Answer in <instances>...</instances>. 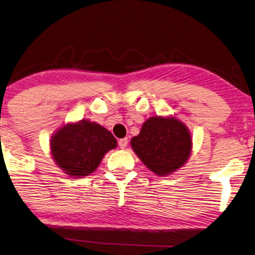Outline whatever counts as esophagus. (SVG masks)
<instances>
[{
	"instance_id": "esophagus-1",
	"label": "esophagus",
	"mask_w": 255,
	"mask_h": 255,
	"mask_svg": "<svg viewBox=\"0 0 255 255\" xmlns=\"http://www.w3.org/2000/svg\"><path fill=\"white\" fill-rule=\"evenodd\" d=\"M118 145L122 149H125L128 145V138H122V139L118 140Z\"/></svg>"
}]
</instances>
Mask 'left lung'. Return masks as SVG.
<instances>
[{
	"label": "left lung",
	"mask_w": 255,
	"mask_h": 255,
	"mask_svg": "<svg viewBox=\"0 0 255 255\" xmlns=\"http://www.w3.org/2000/svg\"><path fill=\"white\" fill-rule=\"evenodd\" d=\"M130 143L142 163L159 176L182 167L192 149L188 129L176 118H149Z\"/></svg>",
	"instance_id": "left-lung-1"
}]
</instances>
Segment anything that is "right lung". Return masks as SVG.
<instances>
[{
    "label": "right lung",
    "mask_w": 255,
    "mask_h": 255,
    "mask_svg": "<svg viewBox=\"0 0 255 255\" xmlns=\"http://www.w3.org/2000/svg\"><path fill=\"white\" fill-rule=\"evenodd\" d=\"M116 146L117 140L112 132L87 120L66 125L51 139L55 163L77 178L95 172L106 152Z\"/></svg>",
    "instance_id": "obj_1"
}]
</instances>
